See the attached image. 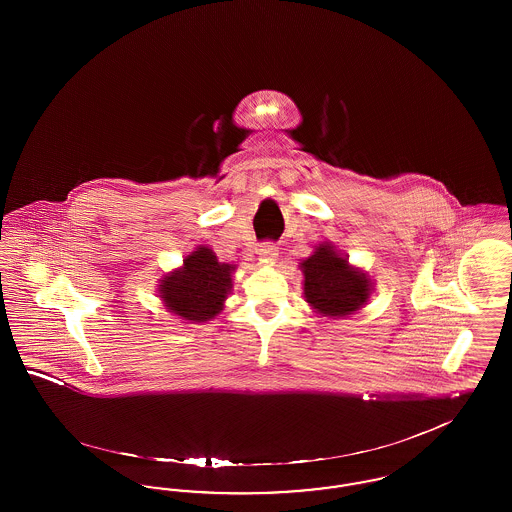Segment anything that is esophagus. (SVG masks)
I'll list each match as a JSON object with an SVG mask.
<instances>
[{
	"label": "esophagus",
	"instance_id": "1",
	"mask_svg": "<svg viewBox=\"0 0 512 512\" xmlns=\"http://www.w3.org/2000/svg\"><path fill=\"white\" fill-rule=\"evenodd\" d=\"M259 257L263 259V261H267V263H272V261H276V257H278V247L274 244H261L259 245Z\"/></svg>",
	"mask_w": 512,
	"mask_h": 512
}]
</instances>
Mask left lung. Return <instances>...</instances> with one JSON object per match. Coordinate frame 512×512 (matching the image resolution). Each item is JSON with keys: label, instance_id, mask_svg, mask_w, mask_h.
<instances>
[{"label": "left lung", "instance_id": "1", "mask_svg": "<svg viewBox=\"0 0 512 512\" xmlns=\"http://www.w3.org/2000/svg\"><path fill=\"white\" fill-rule=\"evenodd\" d=\"M299 267L305 276V299L322 317L353 315L370 297V278L363 270L351 267L332 244L318 245Z\"/></svg>", "mask_w": 512, "mask_h": 512}]
</instances>
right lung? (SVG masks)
I'll list each match as a JSON object with an SVG mask.
<instances>
[{
	"instance_id": "right-lung-1",
	"label": "right lung",
	"mask_w": 512,
	"mask_h": 512,
	"mask_svg": "<svg viewBox=\"0 0 512 512\" xmlns=\"http://www.w3.org/2000/svg\"><path fill=\"white\" fill-rule=\"evenodd\" d=\"M234 265L219 263L213 249L199 245L184 265L169 274L159 284V297L176 317L192 322H205L217 317L224 299L232 290Z\"/></svg>"
}]
</instances>
